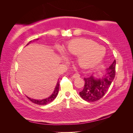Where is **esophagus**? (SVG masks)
<instances>
[{"instance_id": "obj_1", "label": "esophagus", "mask_w": 133, "mask_h": 133, "mask_svg": "<svg viewBox=\"0 0 133 133\" xmlns=\"http://www.w3.org/2000/svg\"><path fill=\"white\" fill-rule=\"evenodd\" d=\"M80 75L78 73H75L74 75L72 76V77L74 78H79L80 77Z\"/></svg>"}]
</instances>
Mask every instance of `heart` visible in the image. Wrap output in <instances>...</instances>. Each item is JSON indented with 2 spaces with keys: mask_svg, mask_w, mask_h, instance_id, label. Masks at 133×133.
I'll use <instances>...</instances> for the list:
<instances>
[{
  "mask_svg": "<svg viewBox=\"0 0 133 133\" xmlns=\"http://www.w3.org/2000/svg\"><path fill=\"white\" fill-rule=\"evenodd\" d=\"M64 51L69 56H78V63L83 67H90L98 63L105 55L104 47L85 39L71 40L64 48Z\"/></svg>",
  "mask_w": 133,
  "mask_h": 133,
  "instance_id": "obj_1",
  "label": "heart"
}]
</instances>
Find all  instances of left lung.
Here are the masks:
<instances>
[{
	"label": "left lung",
	"instance_id": "left-lung-1",
	"mask_svg": "<svg viewBox=\"0 0 133 133\" xmlns=\"http://www.w3.org/2000/svg\"><path fill=\"white\" fill-rule=\"evenodd\" d=\"M116 64V62L114 60L110 66L107 69L105 75L102 78L95 79L93 76L84 78V88L79 93L83 100L88 102H94L104 96L115 77Z\"/></svg>",
	"mask_w": 133,
	"mask_h": 133
}]
</instances>
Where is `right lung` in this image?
<instances>
[{"label":"right lung","instance_id":"1","mask_svg":"<svg viewBox=\"0 0 133 133\" xmlns=\"http://www.w3.org/2000/svg\"><path fill=\"white\" fill-rule=\"evenodd\" d=\"M30 42H31V41H30ZM30 42L29 43H30ZM29 43L28 44H29ZM59 85H60V82L58 81V82L57 83V84H56V86L55 87V91H54L53 94H51V95L49 97V98L44 99V100H35V99L30 98L28 97H28V98L29 100L31 101V102H33V103H35V104H36L38 105H46L47 104H48V103H49L53 102V101L55 100V98H56V97H57L58 93V90H59Z\"/></svg>","mask_w":133,"mask_h":133}]
</instances>
